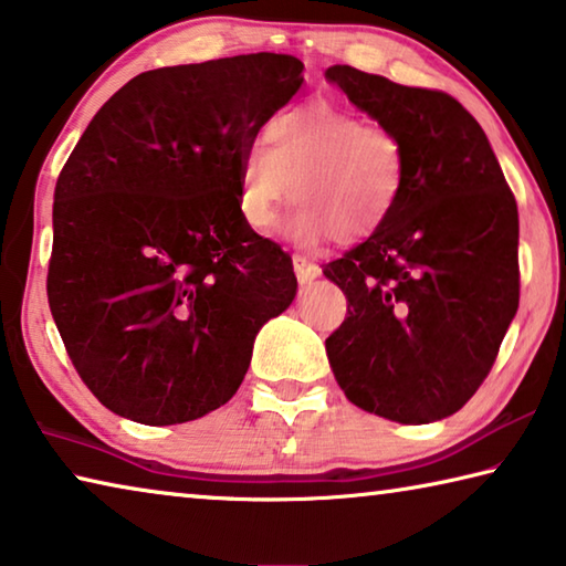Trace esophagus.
<instances>
[{"label":"esophagus","mask_w":566,"mask_h":566,"mask_svg":"<svg viewBox=\"0 0 566 566\" xmlns=\"http://www.w3.org/2000/svg\"><path fill=\"white\" fill-rule=\"evenodd\" d=\"M293 271H295V277H298V283H311L321 275V268L298 253L293 255Z\"/></svg>","instance_id":"34e87169"}]
</instances>
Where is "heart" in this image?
I'll return each mask as SVG.
<instances>
[{
    "instance_id": "heart-1",
    "label": "heart",
    "mask_w": 566,
    "mask_h": 566,
    "mask_svg": "<svg viewBox=\"0 0 566 566\" xmlns=\"http://www.w3.org/2000/svg\"><path fill=\"white\" fill-rule=\"evenodd\" d=\"M265 147L243 155L238 178L240 216L268 233L281 210L301 206L285 222L298 245L340 233L364 240L381 230L401 202L409 172L403 137L388 125L364 123L328 102H305L265 125Z\"/></svg>"
}]
</instances>
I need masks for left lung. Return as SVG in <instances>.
I'll list each match as a JSON object with an SVG mask.
<instances>
[{
  "label": "left lung",
  "instance_id": "left-lung-1",
  "mask_svg": "<svg viewBox=\"0 0 566 566\" xmlns=\"http://www.w3.org/2000/svg\"><path fill=\"white\" fill-rule=\"evenodd\" d=\"M326 77L403 137L391 220L323 268L348 313L326 338L338 386L398 423L457 413L492 370L518 308V212L484 129L441 90L333 64Z\"/></svg>",
  "mask_w": 566,
  "mask_h": 566
}]
</instances>
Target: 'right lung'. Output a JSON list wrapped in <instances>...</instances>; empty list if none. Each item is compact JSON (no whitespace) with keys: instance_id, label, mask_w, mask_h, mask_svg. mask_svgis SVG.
Returning a JSON list of instances; mask_svg holds the SVG:
<instances>
[{"instance_id":"right-lung-1","label":"right lung","mask_w":566,"mask_h":566,"mask_svg":"<svg viewBox=\"0 0 566 566\" xmlns=\"http://www.w3.org/2000/svg\"><path fill=\"white\" fill-rule=\"evenodd\" d=\"M303 82L291 54L137 74L92 117L54 188L48 298L102 406L147 426L228 403L255 333L295 298L293 261L240 216L261 127Z\"/></svg>"}]
</instances>
